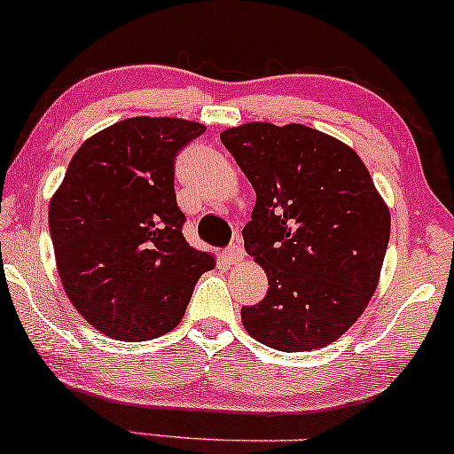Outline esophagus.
Returning <instances> with one entry per match:
<instances>
[{"mask_svg":"<svg viewBox=\"0 0 454 454\" xmlns=\"http://www.w3.org/2000/svg\"><path fill=\"white\" fill-rule=\"evenodd\" d=\"M226 258L231 260V262H241V260L245 258V249H243V243L241 241H234L226 247Z\"/></svg>","mask_w":454,"mask_h":454,"instance_id":"1","label":"esophagus"}]
</instances>
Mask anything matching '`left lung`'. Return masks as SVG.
Returning <instances> with one entry per match:
<instances>
[{
    "label": "left lung",
    "mask_w": 454,
    "mask_h": 454,
    "mask_svg": "<svg viewBox=\"0 0 454 454\" xmlns=\"http://www.w3.org/2000/svg\"><path fill=\"white\" fill-rule=\"evenodd\" d=\"M256 190L245 252L269 278L241 307L264 346L307 352L340 340L378 288L390 211L352 147L314 128L249 121L220 134Z\"/></svg>",
    "instance_id": "8db88e82"
}]
</instances>
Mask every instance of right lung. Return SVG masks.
<instances>
[{"label":"right lung","mask_w":454,"mask_h":454,"mask_svg":"<svg viewBox=\"0 0 454 454\" xmlns=\"http://www.w3.org/2000/svg\"><path fill=\"white\" fill-rule=\"evenodd\" d=\"M202 132L176 117L113 123L78 147L51 198L61 286L104 335L140 341L173 331L215 267L185 241L175 196V155Z\"/></svg>","instance_id":"right-lung-1"}]
</instances>
